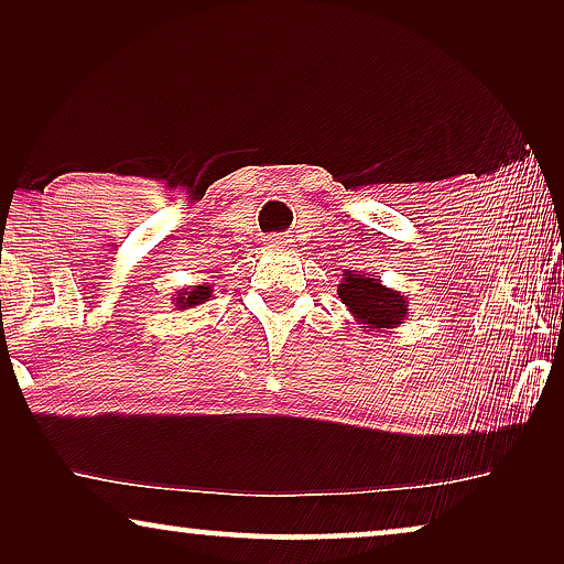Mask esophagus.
<instances>
[{"label":"esophagus","instance_id":"esophagus-1","mask_svg":"<svg viewBox=\"0 0 564 564\" xmlns=\"http://www.w3.org/2000/svg\"><path fill=\"white\" fill-rule=\"evenodd\" d=\"M288 246H290V238L282 236V234H274V236L267 238V249L269 251H284Z\"/></svg>","mask_w":564,"mask_h":564}]
</instances>
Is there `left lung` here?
<instances>
[{"label": "left lung", "instance_id": "left-lung-1", "mask_svg": "<svg viewBox=\"0 0 564 564\" xmlns=\"http://www.w3.org/2000/svg\"><path fill=\"white\" fill-rule=\"evenodd\" d=\"M338 284V297L349 307L365 330L398 328L405 321L408 300L400 292L384 288L375 274L346 272Z\"/></svg>", "mask_w": 564, "mask_h": 564}]
</instances>
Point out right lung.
Instances as JSON below:
<instances>
[{
    "label": "right lung",
    "instance_id": "obj_1",
    "mask_svg": "<svg viewBox=\"0 0 564 564\" xmlns=\"http://www.w3.org/2000/svg\"><path fill=\"white\" fill-rule=\"evenodd\" d=\"M210 292H213L210 284H197V288H192V290L189 288L180 290L174 297L176 311H189V307L207 303V300H210Z\"/></svg>",
    "mask_w": 564,
    "mask_h": 564
}]
</instances>
